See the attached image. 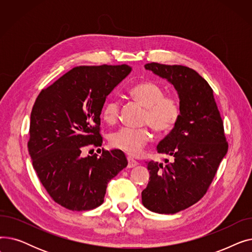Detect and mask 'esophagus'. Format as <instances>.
I'll list each match as a JSON object with an SVG mask.
<instances>
[{
	"label": "esophagus",
	"instance_id": "1",
	"mask_svg": "<svg viewBox=\"0 0 252 252\" xmlns=\"http://www.w3.org/2000/svg\"><path fill=\"white\" fill-rule=\"evenodd\" d=\"M127 167H135L136 165H138V162L135 160V159H133V157H130V156H127Z\"/></svg>",
	"mask_w": 252,
	"mask_h": 252
}]
</instances>
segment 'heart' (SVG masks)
Returning a JSON list of instances; mask_svg holds the SVG:
<instances>
[{"instance_id": "obj_1", "label": "heart", "mask_w": 252, "mask_h": 252, "mask_svg": "<svg viewBox=\"0 0 252 252\" xmlns=\"http://www.w3.org/2000/svg\"><path fill=\"white\" fill-rule=\"evenodd\" d=\"M129 96L145 108L143 124L149 125L156 133L167 134L179 124L182 107L175 97L164 96L163 89L153 82H141L131 87ZM119 114V106L115 100H109L103 106L102 119L107 125H114ZM152 140L148 127L118 129L110 136V144L116 149L129 155H139Z\"/></svg>"}]
</instances>
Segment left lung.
<instances>
[{"mask_svg":"<svg viewBox=\"0 0 252 252\" xmlns=\"http://www.w3.org/2000/svg\"><path fill=\"white\" fill-rule=\"evenodd\" d=\"M145 68L175 87L182 107L179 124L157 146L171 161L147 162L150 181L142 192L147 209L173 215L204 196L228 152V142L214 91L201 75L183 65L152 62Z\"/></svg>","mask_w":252,"mask_h":252,"instance_id":"obj_1","label":"left lung"}]
</instances>
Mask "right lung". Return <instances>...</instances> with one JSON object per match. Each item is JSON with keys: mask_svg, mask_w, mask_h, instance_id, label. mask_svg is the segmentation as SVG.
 <instances>
[{"mask_svg": "<svg viewBox=\"0 0 252 252\" xmlns=\"http://www.w3.org/2000/svg\"><path fill=\"white\" fill-rule=\"evenodd\" d=\"M131 67L77 66L39 93L31 114L29 152L44 188L55 202L75 211L104 202L108 182L127 165L122 150L83 156L100 147V114L112 90Z\"/></svg>", "mask_w": 252, "mask_h": 252, "instance_id": "1", "label": "right lung"}]
</instances>
